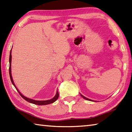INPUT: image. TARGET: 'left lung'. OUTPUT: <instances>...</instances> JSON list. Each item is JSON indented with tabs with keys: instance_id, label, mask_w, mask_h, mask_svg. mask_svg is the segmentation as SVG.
Masks as SVG:
<instances>
[{
	"instance_id": "obj_1",
	"label": "left lung",
	"mask_w": 132,
	"mask_h": 132,
	"mask_svg": "<svg viewBox=\"0 0 132 132\" xmlns=\"http://www.w3.org/2000/svg\"><path fill=\"white\" fill-rule=\"evenodd\" d=\"M80 95L81 96V97H83L84 98V99H86V100H90V101H92V100H90V99H88V98H87V97H85V96H84L82 95H81V93H80Z\"/></svg>"
}]
</instances>
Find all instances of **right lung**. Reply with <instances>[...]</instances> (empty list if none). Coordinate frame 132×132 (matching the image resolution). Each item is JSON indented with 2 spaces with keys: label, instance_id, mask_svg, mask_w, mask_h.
<instances>
[{
  "label": "right lung",
  "instance_id": "obj_1",
  "mask_svg": "<svg viewBox=\"0 0 132 132\" xmlns=\"http://www.w3.org/2000/svg\"><path fill=\"white\" fill-rule=\"evenodd\" d=\"M9 63H10V66H9V74H10V80L11 81V82L13 84V85L15 87V89L17 90V91L18 92V93H20V95H21V96L22 97L23 99H25L26 101L31 103L35 104H37V105H47V104H49L52 103L56 101V100L58 99V98L59 97V93L58 92V90L56 91V93L55 96L52 98L50 100H33L32 99H29V98L26 97L25 96H24L22 93H21L19 90L17 89V88L16 87L15 85L14 84V81L13 80V78H12V76H11V50H10V58H9Z\"/></svg>",
  "mask_w": 132,
  "mask_h": 132
}]
</instances>
